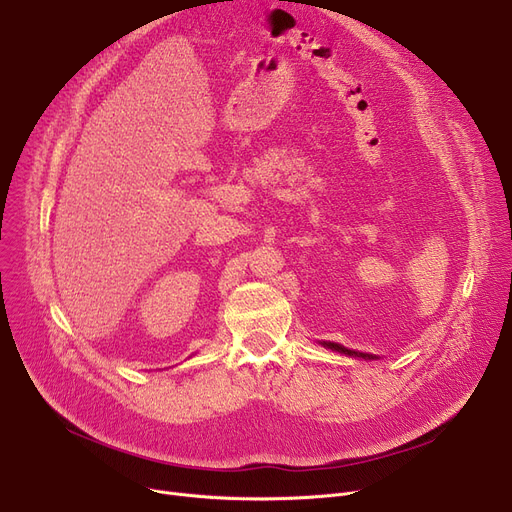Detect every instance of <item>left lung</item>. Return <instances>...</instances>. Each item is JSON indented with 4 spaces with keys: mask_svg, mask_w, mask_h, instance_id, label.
Here are the masks:
<instances>
[{
    "mask_svg": "<svg viewBox=\"0 0 512 512\" xmlns=\"http://www.w3.org/2000/svg\"><path fill=\"white\" fill-rule=\"evenodd\" d=\"M324 346L332 348V351H336V353L348 355V357H361V359H373L371 355H365V353H357V351H348V348H344V346H340V344H334V342H324Z\"/></svg>",
    "mask_w": 512,
    "mask_h": 512,
    "instance_id": "left-lung-1",
    "label": "left lung"
}]
</instances>
